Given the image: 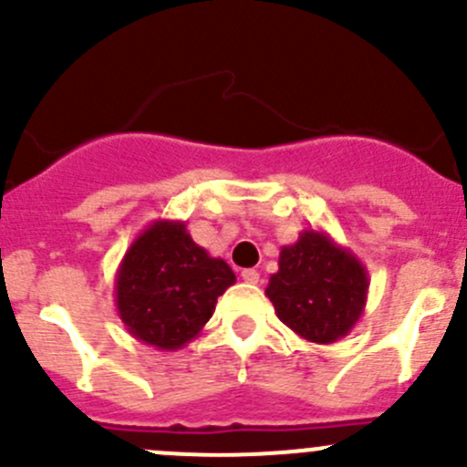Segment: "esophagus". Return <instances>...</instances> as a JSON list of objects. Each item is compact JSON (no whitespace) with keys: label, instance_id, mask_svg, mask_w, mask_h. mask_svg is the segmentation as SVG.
<instances>
[{"label":"esophagus","instance_id":"1","mask_svg":"<svg viewBox=\"0 0 467 467\" xmlns=\"http://www.w3.org/2000/svg\"><path fill=\"white\" fill-rule=\"evenodd\" d=\"M242 280L248 282V285H257V282H260V273H257L255 268H244Z\"/></svg>","mask_w":467,"mask_h":467}]
</instances>
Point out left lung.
<instances>
[{"label":"left lung","mask_w":467,"mask_h":467,"mask_svg":"<svg viewBox=\"0 0 467 467\" xmlns=\"http://www.w3.org/2000/svg\"><path fill=\"white\" fill-rule=\"evenodd\" d=\"M266 296L277 318L312 343H334L361 318L368 298V271L327 233L303 230L282 246Z\"/></svg>","instance_id":"1"}]
</instances>
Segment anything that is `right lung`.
<instances>
[{
    "label": "right lung",
    "instance_id": "right-lung-1",
    "mask_svg": "<svg viewBox=\"0 0 467 467\" xmlns=\"http://www.w3.org/2000/svg\"><path fill=\"white\" fill-rule=\"evenodd\" d=\"M234 273L187 233L182 221L158 219L130 244L115 275V305L138 341L181 350L214 314Z\"/></svg>",
    "mask_w": 467,
    "mask_h": 467
}]
</instances>
